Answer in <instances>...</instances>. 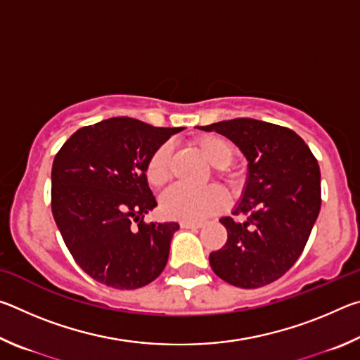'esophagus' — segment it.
Segmentation results:
<instances>
[{
  "instance_id": "esophagus-1",
  "label": "esophagus",
  "mask_w": 360,
  "mask_h": 360,
  "mask_svg": "<svg viewBox=\"0 0 360 360\" xmlns=\"http://www.w3.org/2000/svg\"><path fill=\"white\" fill-rule=\"evenodd\" d=\"M202 222H187V221H181V227L182 229H200L202 227Z\"/></svg>"
}]
</instances>
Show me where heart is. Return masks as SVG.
<instances>
[{"label":"heart","instance_id":"obj_1","mask_svg":"<svg viewBox=\"0 0 360 360\" xmlns=\"http://www.w3.org/2000/svg\"><path fill=\"white\" fill-rule=\"evenodd\" d=\"M195 146L205 155L212 167L224 168L235 158V146L221 135H203L195 139ZM169 157L172 146L163 143L152 152L146 163V178L149 184L160 187L169 178ZM227 205V197L219 187L210 186L205 188H187L174 186L162 195L160 210L163 216L178 221L198 222L214 212H219Z\"/></svg>","mask_w":360,"mask_h":360}]
</instances>
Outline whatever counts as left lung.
Here are the masks:
<instances>
[{
	"label": "left lung",
	"instance_id": "left-lung-1",
	"mask_svg": "<svg viewBox=\"0 0 360 360\" xmlns=\"http://www.w3.org/2000/svg\"><path fill=\"white\" fill-rule=\"evenodd\" d=\"M238 146L248 178L235 214L222 217L227 243L210 254L216 275L236 288L255 289L281 278L300 257L321 210L318 160L295 131L255 119L198 127Z\"/></svg>",
	"mask_w": 360,
	"mask_h": 360
}]
</instances>
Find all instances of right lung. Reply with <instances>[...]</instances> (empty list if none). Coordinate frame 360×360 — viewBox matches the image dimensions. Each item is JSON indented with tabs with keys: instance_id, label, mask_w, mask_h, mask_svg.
I'll list each match as a JSON object with an SVG mask.
<instances>
[{
	"instance_id": "1",
	"label": "right lung",
	"mask_w": 360,
	"mask_h": 360,
	"mask_svg": "<svg viewBox=\"0 0 360 360\" xmlns=\"http://www.w3.org/2000/svg\"><path fill=\"white\" fill-rule=\"evenodd\" d=\"M181 130L112 117L72 133L53 158V219L77 265L95 281L131 290L165 268L179 224L143 221L157 206L146 163Z\"/></svg>"
}]
</instances>
